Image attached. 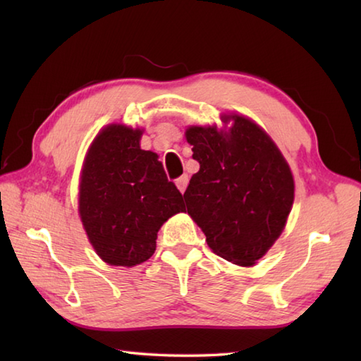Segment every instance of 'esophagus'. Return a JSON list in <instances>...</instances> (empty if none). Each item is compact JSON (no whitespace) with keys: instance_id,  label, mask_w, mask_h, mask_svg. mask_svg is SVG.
Masks as SVG:
<instances>
[{"instance_id":"esophagus-1","label":"esophagus","mask_w":361,"mask_h":361,"mask_svg":"<svg viewBox=\"0 0 361 361\" xmlns=\"http://www.w3.org/2000/svg\"><path fill=\"white\" fill-rule=\"evenodd\" d=\"M188 183H189V176L188 175H181L180 178H176V181H175V185H176V188L180 189V192L183 194L186 190V188H188Z\"/></svg>"}]
</instances>
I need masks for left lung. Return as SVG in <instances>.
Masks as SVG:
<instances>
[{"label":"left lung","instance_id":"obj_1","mask_svg":"<svg viewBox=\"0 0 361 361\" xmlns=\"http://www.w3.org/2000/svg\"><path fill=\"white\" fill-rule=\"evenodd\" d=\"M233 122L186 130L200 171L185 192L188 214L217 256L251 267L278 240L295 200L290 166L262 128L239 114Z\"/></svg>","mask_w":361,"mask_h":361}]
</instances>
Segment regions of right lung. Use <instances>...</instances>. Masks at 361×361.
I'll return each mask as SVG.
<instances>
[{
	"label": "right lung",
	"instance_id": "obj_1",
	"mask_svg": "<svg viewBox=\"0 0 361 361\" xmlns=\"http://www.w3.org/2000/svg\"><path fill=\"white\" fill-rule=\"evenodd\" d=\"M142 130L102 128L83 161L79 214L90 243L104 262L135 267L150 259L166 220L185 211L183 195L155 152L142 150Z\"/></svg>",
	"mask_w": 361,
	"mask_h": 361
}]
</instances>
